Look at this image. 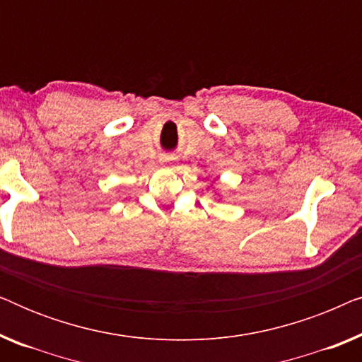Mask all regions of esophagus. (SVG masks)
Masks as SVG:
<instances>
[{
  "label": "esophagus",
  "instance_id": "34e87169",
  "mask_svg": "<svg viewBox=\"0 0 362 362\" xmlns=\"http://www.w3.org/2000/svg\"><path fill=\"white\" fill-rule=\"evenodd\" d=\"M160 165L163 168H176V158L175 156H161L160 158Z\"/></svg>",
  "mask_w": 362,
  "mask_h": 362
}]
</instances>
